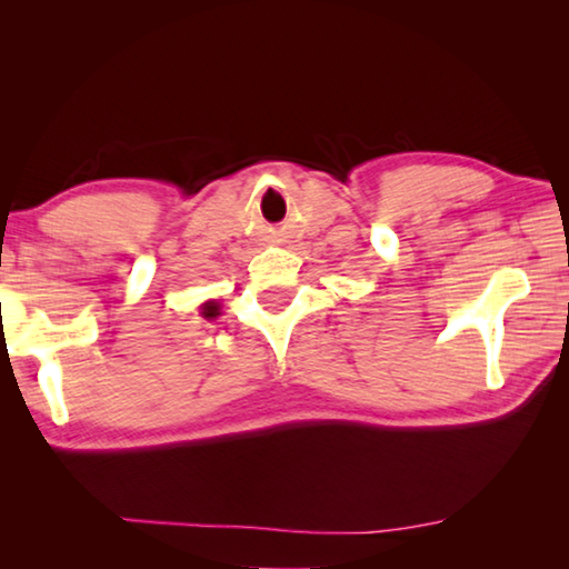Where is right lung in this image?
<instances>
[{"instance_id":"right-lung-1","label":"right lung","mask_w":569,"mask_h":569,"mask_svg":"<svg viewBox=\"0 0 569 569\" xmlns=\"http://www.w3.org/2000/svg\"><path fill=\"white\" fill-rule=\"evenodd\" d=\"M203 316H206V319H213V316H218V306H210V303H206V308H203Z\"/></svg>"}]
</instances>
